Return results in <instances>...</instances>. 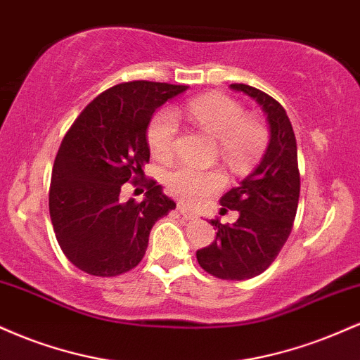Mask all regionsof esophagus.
I'll list each match as a JSON object with an SVG mask.
<instances>
[{
	"label": "esophagus",
	"instance_id": "1",
	"mask_svg": "<svg viewBox=\"0 0 360 360\" xmlns=\"http://www.w3.org/2000/svg\"><path fill=\"white\" fill-rule=\"evenodd\" d=\"M177 210H179L181 217L186 218V220H194V218H198L196 212H193V210H189L188 206H184V205H177Z\"/></svg>",
	"mask_w": 360,
	"mask_h": 360
}]
</instances>
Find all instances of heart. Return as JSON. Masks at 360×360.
<instances>
[{"label":"heart","instance_id":"obj_1","mask_svg":"<svg viewBox=\"0 0 360 360\" xmlns=\"http://www.w3.org/2000/svg\"><path fill=\"white\" fill-rule=\"evenodd\" d=\"M186 115L201 130L220 142L221 155L233 166L249 164L262 152L267 134L257 120L247 118L245 111L232 98L223 94H206L194 98L184 106ZM177 125L176 115L171 110L157 113L147 131L152 155L167 160L176 146ZM223 176L214 171L181 166L167 176V188L174 196L186 203H198L221 188Z\"/></svg>","mask_w":360,"mask_h":360}]
</instances>
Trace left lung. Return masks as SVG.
<instances>
[{
	"label": "left lung",
	"mask_w": 360,
	"mask_h": 360,
	"mask_svg": "<svg viewBox=\"0 0 360 360\" xmlns=\"http://www.w3.org/2000/svg\"><path fill=\"white\" fill-rule=\"evenodd\" d=\"M230 88L250 96L262 108L269 143L257 167L221 196V210H237V221H210L217 229V238L198 250L196 259L214 278L243 281L262 274L291 233L300 200L298 148L286 111L274 98L247 84Z\"/></svg>",
	"instance_id": "8db88e82"
}]
</instances>
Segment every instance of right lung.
Here are the masks:
<instances>
[{"mask_svg": "<svg viewBox=\"0 0 360 360\" xmlns=\"http://www.w3.org/2000/svg\"><path fill=\"white\" fill-rule=\"evenodd\" d=\"M186 89L148 81L113 86L65 134L52 169L49 212L62 252L81 271L111 278L134 269L152 226L176 208L155 181L140 203L122 200V189L143 176L152 115Z\"/></svg>", "mask_w": 360, "mask_h": 360, "instance_id": "add662e5", "label": "right lung"}]
</instances>
